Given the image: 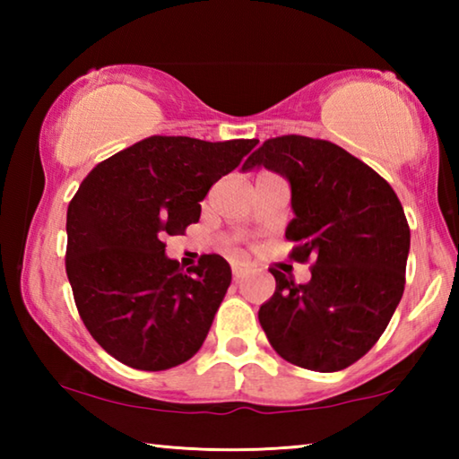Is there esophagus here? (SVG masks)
Returning a JSON list of instances; mask_svg holds the SVG:
<instances>
[{
  "label": "esophagus",
  "mask_w": 459,
  "mask_h": 459,
  "mask_svg": "<svg viewBox=\"0 0 459 459\" xmlns=\"http://www.w3.org/2000/svg\"><path fill=\"white\" fill-rule=\"evenodd\" d=\"M248 265H245V263H232V279L235 281H238V279H243L247 273H248Z\"/></svg>",
  "instance_id": "esophagus-1"
}]
</instances>
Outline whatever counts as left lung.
<instances>
[{
  "mask_svg": "<svg viewBox=\"0 0 459 459\" xmlns=\"http://www.w3.org/2000/svg\"><path fill=\"white\" fill-rule=\"evenodd\" d=\"M257 166L290 180V257L312 261L307 283L269 269L277 285L259 309L261 328L295 367H351L383 336L405 291L411 232L397 194L370 166L325 139H267L243 172Z\"/></svg>",
  "mask_w": 459,
  "mask_h": 459,
  "instance_id": "1",
  "label": "left lung"
}]
</instances>
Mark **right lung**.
<instances>
[{
  "instance_id": "add662e5",
  "label": "right lung",
  "mask_w": 459,
  "mask_h": 459,
  "mask_svg": "<svg viewBox=\"0 0 459 459\" xmlns=\"http://www.w3.org/2000/svg\"><path fill=\"white\" fill-rule=\"evenodd\" d=\"M257 139L152 135L91 169L68 204L66 275L91 336L137 370L190 360L230 285L221 255L184 273L166 237L200 219V202Z\"/></svg>"
}]
</instances>
